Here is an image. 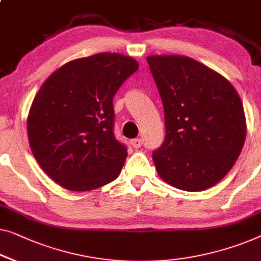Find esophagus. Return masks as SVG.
<instances>
[{
  "label": "esophagus",
  "mask_w": 261,
  "mask_h": 261,
  "mask_svg": "<svg viewBox=\"0 0 261 261\" xmlns=\"http://www.w3.org/2000/svg\"><path fill=\"white\" fill-rule=\"evenodd\" d=\"M130 143L134 148H140V147L142 146V140L141 139H133L130 141Z\"/></svg>",
  "instance_id": "34e87169"
}]
</instances>
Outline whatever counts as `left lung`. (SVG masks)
Returning a JSON list of instances; mask_svg holds the SVG:
<instances>
[{
	"label": "left lung",
	"instance_id": "1",
	"mask_svg": "<svg viewBox=\"0 0 261 261\" xmlns=\"http://www.w3.org/2000/svg\"><path fill=\"white\" fill-rule=\"evenodd\" d=\"M165 111L166 138L153 153L159 176L200 192L231 171L246 138L243 102L227 79L181 55L147 56Z\"/></svg>",
	"mask_w": 261,
	"mask_h": 261
}]
</instances>
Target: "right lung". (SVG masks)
I'll return each mask as SVG.
<instances>
[{
	"label": "right lung",
	"mask_w": 261,
	"mask_h": 261,
	"mask_svg": "<svg viewBox=\"0 0 261 261\" xmlns=\"http://www.w3.org/2000/svg\"><path fill=\"white\" fill-rule=\"evenodd\" d=\"M139 63L118 53L76 59L49 76L30 107L29 146L43 172L73 192L119 176L127 149L115 139L113 97Z\"/></svg>",
	"instance_id": "add662e5"
}]
</instances>
